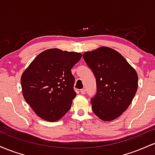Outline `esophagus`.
<instances>
[{
    "instance_id": "1",
    "label": "esophagus",
    "mask_w": 155,
    "mask_h": 155,
    "mask_svg": "<svg viewBox=\"0 0 155 155\" xmlns=\"http://www.w3.org/2000/svg\"><path fill=\"white\" fill-rule=\"evenodd\" d=\"M80 93L82 94V95H84V94L85 93V90H84V89H81V90H80Z\"/></svg>"
}]
</instances>
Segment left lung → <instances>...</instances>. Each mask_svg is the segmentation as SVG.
Returning <instances> with one entry per match:
<instances>
[{
	"instance_id": "left-lung-1",
	"label": "left lung",
	"mask_w": 155,
	"mask_h": 155,
	"mask_svg": "<svg viewBox=\"0 0 155 155\" xmlns=\"http://www.w3.org/2000/svg\"><path fill=\"white\" fill-rule=\"evenodd\" d=\"M95 76L97 92L90 102L95 114L104 121L120 117L128 108L138 89V75L118 51L103 47L83 54Z\"/></svg>"
}]
</instances>
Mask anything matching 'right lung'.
<instances>
[{
	"instance_id": "obj_1",
	"label": "right lung",
	"mask_w": 155,
	"mask_h": 155,
	"mask_svg": "<svg viewBox=\"0 0 155 155\" xmlns=\"http://www.w3.org/2000/svg\"><path fill=\"white\" fill-rule=\"evenodd\" d=\"M81 53L50 49L40 53L21 77L23 97L39 117L49 122L61 119L76 97L71 68Z\"/></svg>"
}]
</instances>
